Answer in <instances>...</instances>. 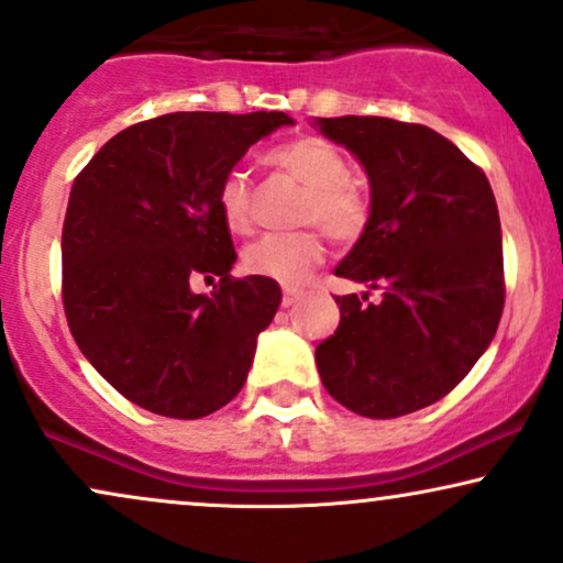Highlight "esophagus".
Masks as SVG:
<instances>
[{
    "label": "esophagus",
    "mask_w": 563,
    "mask_h": 563,
    "mask_svg": "<svg viewBox=\"0 0 563 563\" xmlns=\"http://www.w3.org/2000/svg\"><path fill=\"white\" fill-rule=\"evenodd\" d=\"M303 296L301 288H286L283 290V307H294L296 301H299Z\"/></svg>",
    "instance_id": "1"
}]
</instances>
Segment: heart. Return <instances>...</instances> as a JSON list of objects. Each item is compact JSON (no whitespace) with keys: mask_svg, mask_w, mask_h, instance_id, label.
I'll list each match as a JSON object with an SVG mask.
<instances>
[{"mask_svg":"<svg viewBox=\"0 0 563 563\" xmlns=\"http://www.w3.org/2000/svg\"><path fill=\"white\" fill-rule=\"evenodd\" d=\"M264 165L303 186L296 214L299 225L322 228L335 243H351L364 233L369 201L351 180L346 154L333 141L311 133L296 135L269 148ZM254 201L252 180L239 170H230L217 186V212L230 233L254 228ZM314 228L264 235L243 252V267L283 286H299L324 260V235Z\"/></svg>","mask_w":563,"mask_h":563,"instance_id":"1","label":"heart"}]
</instances>
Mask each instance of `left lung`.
I'll list each match as a JSON object with an SVG mask.
<instances>
[{
	"label": "left lung",
	"mask_w": 563,
	"mask_h": 563,
	"mask_svg": "<svg viewBox=\"0 0 563 563\" xmlns=\"http://www.w3.org/2000/svg\"><path fill=\"white\" fill-rule=\"evenodd\" d=\"M356 154L372 186L362 239L338 277L383 289L335 296L341 322L314 351L330 396L390 419L440 401L496 335L506 301L496 196L449 139L390 118H320Z\"/></svg>",
	"instance_id": "left-lung-1"
}]
</instances>
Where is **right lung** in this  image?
<instances>
[{"mask_svg":"<svg viewBox=\"0 0 563 563\" xmlns=\"http://www.w3.org/2000/svg\"><path fill=\"white\" fill-rule=\"evenodd\" d=\"M286 112H170L135 123L78 173L63 225L67 328L141 409L199 419L239 396L280 307L267 277H233L217 186ZM199 276L218 283L194 295Z\"/></svg>","mask_w":563,"mask_h":563,"instance_id":"right-lung-1","label":"right lung"}]
</instances>
